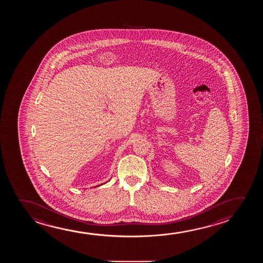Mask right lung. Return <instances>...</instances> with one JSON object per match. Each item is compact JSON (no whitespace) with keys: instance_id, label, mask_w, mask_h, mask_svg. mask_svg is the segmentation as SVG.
<instances>
[{"instance_id":"1","label":"right lung","mask_w":263,"mask_h":263,"mask_svg":"<svg viewBox=\"0 0 263 263\" xmlns=\"http://www.w3.org/2000/svg\"><path fill=\"white\" fill-rule=\"evenodd\" d=\"M102 184H105V183H101V184H100V185H102ZM97 186H99V185H97ZM97 186H96V187H97Z\"/></svg>"}]
</instances>
